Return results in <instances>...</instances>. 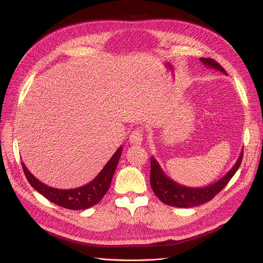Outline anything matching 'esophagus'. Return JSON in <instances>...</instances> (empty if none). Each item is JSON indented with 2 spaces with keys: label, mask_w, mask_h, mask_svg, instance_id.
<instances>
[{
  "label": "esophagus",
  "mask_w": 263,
  "mask_h": 263,
  "mask_svg": "<svg viewBox=\"0 0 263 263\" xmlns=\"http://www.w3.org/2000/svg\"><path fill=\"white\" fill-rule=\"evenodd\" d=\"M129 142L133 145H141L143 142V130L141 128H136L130 134Z\"/></svg>",
  "instance_id": "esophagus-1"
}]
</instances>
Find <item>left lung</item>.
Segmentation results:
<instances>
[{
  "instance_id": "1",
  "label": "left lung",
  "mask_w": 263,
  "mask_h": 263,
  "mask_svg": "<svg viewBox=\"0 0 263 263\" xmlns=\"http://www.w3.org/2000/svg\"><path fill=\"white\" fill-rule=\"evenodd\" d=\"M201 63L209 68H213L215 70H219L224 74H227L225 69L220 66L217 62L208 58H200ZM243 159V150L238 158L236 164L233 165L232 168L218 181L212 183L208 186L203 187H189L181 184H178L167 175L162 171L158 161L151 157L150 159V185L154 190L155 194L158 198L168 205L177 206V208H193V206L200 205L205 202L210 201L215 195L222 191L230 179L236 174L238 168L240 167L241 162Z\"/></svg>"
}]
</instances>
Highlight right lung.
Segmentation results:
<instances>
[{
	"instance_id": "add662e5",
	"label": "right lung",
	"mask_w": 263,
	"mask_h": 263,
	"mask_svg": "<svg viewBox=\"0 0 263 263\" xmlns=\"http://www.w3.org/2000/svg\"><path fill=\"white\" fill-rule=\"evenodd\" d=\"M122 146H120L113 157L105 164L102 171L89 183L70 190H61L48 186L39 181L32 173L26 168L22 162V168L29 183L44 197L51 202L70 210H85L98 203L106 194L112 178L117 167L118 161L121 157Z\"/></svg>"
}]
</instances>
